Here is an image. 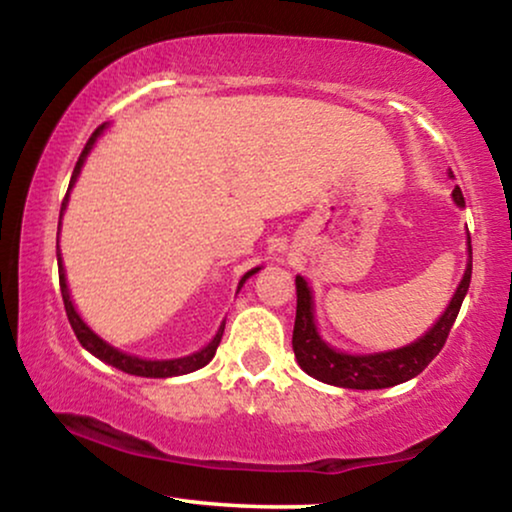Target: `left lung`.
<instances>
[{"mask_svg": "<svg viewBox=\"0 0 512 512\" xmlns=\"http://www.w3.org/2000/svg\"><path fill=\"white\" fill-rule=\"evenodd\" d=\"M452 177V172H447ZM452 200L457 207H466L461 188H454ZM466 270L464 277L452 293L445 312L433 321V326L424 335H419L410 345L387 349V352H370V354H352L335 349L331 342L324 340L319 333L317 317H314V293L310 282L303 275H296V324H293V354H296L298 366L305 370L314 380L333 384L342 389H387L394 384H403L417 377L429 363L436 359L443 349L450 328L457 319L464 303L468 286H471L473 270V249L471 235H466Z\"/></svg>", "mask_w": 512, "mask_h": 512, "instance_id": "1", "label": "left lung"}]
</instances>
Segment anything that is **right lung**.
<instances>
[{"instance_id": "obj_1", "label": "right lung", "mask_w": 512, "mask_h": 512, "mask_svg": "<svg viewBox=\"0 0 512 512\" xmlns=\"http://www.w3.org/2000/svg\"><path fill=\"white\" fill-rule=\"evenodd\" d=\"M109 128V123L100 125L93 132V137L88 139L86 149L81 151L79 156V163H76L74 172H72V179H69V188H67V195L65 200H62V207H60V221H58V249H55V254H58V275H60V293H62V300H65V310H67V319L69 324H72L76 338H79L81 347L88 349L90 354L97 356V359L109 363V366H114L118 370H123V373L128 375H137V377H179V375H188V373H195V370L205 368L209 361L214 359L216 354V347H219L221 342V335H223V328H226V321H221L219 331H216V335L212 340L207 342L205 347L198 349V352L193 354H186V356H177V359H142V356L137 354H128L123 352V349H118L114 345H109L107 340L100 338L93 328H90L86 321H83V317L79 314V310H76L74 300H72V293H69V286H67V275H65V263H62V251H60V228H62V216H65L67 212V205H69V193H72V188L76 184V179H79V174L83 170V165H86V158L90 156V151L95 149L97 139H100L104 135V130ZM263 265H256V268H251L249 272H244L240 284H237V293H240V289L244 286V282H247L249 277H254L258 270H261Z\"/></svg>"}]
</instances>
